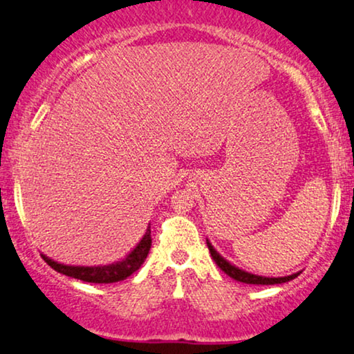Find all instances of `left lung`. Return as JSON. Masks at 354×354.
Masks as SVG:
<instances>
[{"label":"left lung","instance_id":"8db88e82","mask_svg":"<svg viewBox=\"0 0 354 354\" xmlns=\"http://www.w3.org/2000/svg\"><path fill=\"white\" fill-rule=\"evenodd\" d=\"M207 247H209V252H210V257H212L214 261H216V265L221 268V270L225 272V274H229L232 279L235 281H240V283H245V284H261V286H271V284H283V283H288V281L294 279V277H297L301 274V271L299 272H294V274H289V276H283V277H266V276H258V274H253V272H248L245 270H240L239 266L232 265L230 261H227L225 258L222 257L221 253L217 252L216 248L212 247V243L207 240Z\"/></svg>","mask_w":354,"mask_h":354}]
</instances>
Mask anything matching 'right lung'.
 I'll return each mask as SVG.
<instances>
[{
  "label": "right lung",
  "mask_w": 354,
  "mask_h": 354,
  "mask_svg": "<svg viewBox=\"0 0 354 354\" xmlns=\"http://www.w3.org/2000/svg\"><path fill=\"white\" fill-rule=\"evenodd\" d=\"M151 247V235H150V223L147 227L145 235L142 236L140 241L132 248L131 252L125 254V258L119 259V261L111 263V265L104 266H71L64 265V263L53 261L46 254L42 258L50 268H53L57 272L62 274L75 277V279H82L84 283H95V284H109L118 283V281L127 279L132 272H136L138 268L144 265L147 254L150 252Z\"/></svg>",
  "instance_id": "1"
}]
</instances>
